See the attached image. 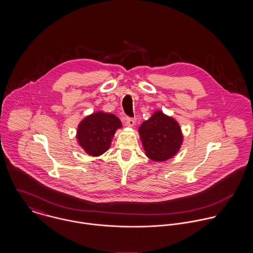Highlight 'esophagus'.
Here are the masks:
<instances>
[{"label":"esophagus","instance_id":"esophagus-1","mask_svg":"<svg viewBox=\"0 0 253 253\" xmlns=\"http://www.w3.org/2000/svg\"><path fill=\"white\" fill-rule=\"evenodd\" d=\"M126 124L127 126H133L135 125V119L134 118H129L127 117L126 119Z\"/></svg>","mask_w":253,"mask_h":253}]
</instances>
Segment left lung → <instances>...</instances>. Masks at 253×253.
<instances>
[{
  "mask_svg": "<svg viewBox=\"0 0 253 253\" xmlns=\"http://www.w3.org/2000/svg\"><path fill=\"white\" fill-rule=\"evenodd\" d=\"M145 155L155 162L174 157L183 142L179 124L162 111H156L138 128Z\"/></svg>",
  "mask_w": 253,
  "mask_h": 253,
  "instance_id": "8db88e82",
  "label": "left lung"
}]
</instances>
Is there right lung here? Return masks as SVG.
I'll use <instances>...</instances> for the list:
<instances>
[{
  "label": "right lung",
  "mask_w": 253,
  "mask_h": 253,
  "mask_svg": "<svg viewBox=\"0 0 253 253\" xmlns=\"http://www.w3.org/2000/svg\"><path fill=\"white\" fill-rule=\"evenodd\" d=\"M121 127L122 123L117 116L99 111L82 120L77 129V140L86 154L98 157L108 150L116 130Z\"/></svg>",
  "instance_id": "add662e5"
}]
</instances>
